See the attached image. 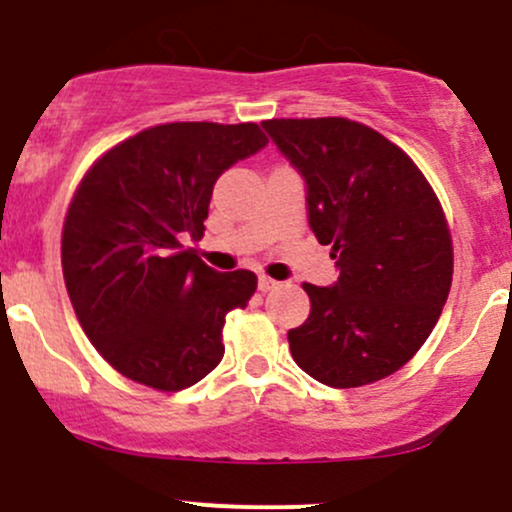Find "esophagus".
<instances>
[{
  "label": "esophagus",
  "instance_id": "esophagus-1",
  "mask_svg": "<svg viewBox=\"0 0 512 512\" xmlns=\"http://www.w3.org/2000/svg\"><path fill=\"white\" fill-rule=\"evenodd\" d=\"M278 286V281H273L271 276H258V288H261L263 293H268V291H273V288Z\"/></svg>",
  "mask_w": 512,
  "mask_h": 512
}]
</instances>
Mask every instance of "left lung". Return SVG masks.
<instances>
[{
    "mask_svg": "<svg viewBox=\"0 0 512 512\" xmlns=\"http://www.w3.org/2000/svg\"><path fill=\"white\" fill-rule=\"evenodd\" d=\"M263 129L306 181L308 224L338 281L303 283L306 323L291 356L318 383L358 388L406 366L438 323L453 281L445 214L411 156L343 116L268 119Z\"/></svg>",
    "mask_w": 512,
    "mask_h": 512,
    "instance_id": "8db88e82",
    "label": "left lung"
}]
</instances>
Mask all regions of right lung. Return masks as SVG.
Instances as JSON below:
<instances>
[{"label": "right lung", "instance_id": "1", "mask_svg": "<svg viewBox=\"0 0 512 512\" xmlns=\"http://www.w3.org/2000/svg\"><path fill=\"white\" fill-rule=\"evenodd\" d=\"M266 144L254 121H174L86 171L64 219V283L86 338L121 376L181 391L221 363L226 313L246 308L256 273L214 271L184 244L204 236L216 179Z\"/></svg>", "mask_w": 512, "mask_h": 512}]
</instances>
